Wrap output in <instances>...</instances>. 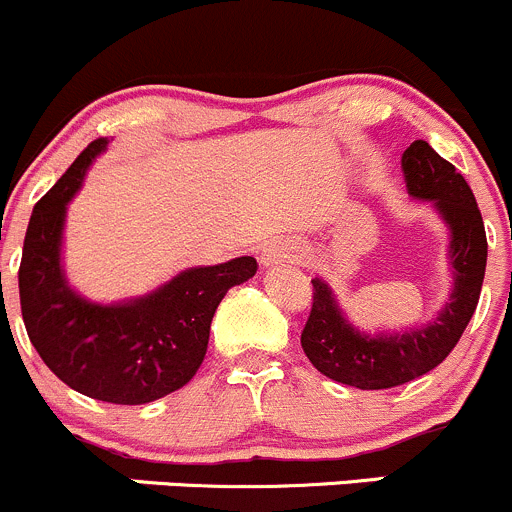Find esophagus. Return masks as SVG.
<instances>
[{
    "instance_id": "obj_1",
    "label": "esophagus",
    "mask_w": 512,
    "mask_h": 512,
    "mask_svg": "<svg viewBox=\"0 0 512 512\" xmlns=\"http://www.w3.org/2000/svg\"><path fill=\"white\" fill-rule=\"evenodd\" d=\"M299 257H302V247L292 237H275L260 252V262L265 267L280 265V262H297Z\"/></svg>"
}]
</instances>
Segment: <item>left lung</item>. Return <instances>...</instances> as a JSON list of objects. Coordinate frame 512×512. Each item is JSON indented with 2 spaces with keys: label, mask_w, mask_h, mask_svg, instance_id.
Listing matches in <instances>:
<instances>
[{
  "label": "left lung",
  "mask_w": 512,
  "mask_h": 512,
  "mask_svg": "<svg viewBox=\"0 0 512 512\" xmlns=\"http://www.w3.org/2000/svg\"><path fill=\"white\" fill-rule=\"evenodd\" d=\"M401 170L411 198L431 203L448 227L453 285L441 312L426 324L399 332H361L342 312L332 287L322 277H314L312 312L302 332V349L314 369L364 391L414 381L451 354L478 307L488 260L483 218L466 178L426 141H414L406 148Z\"/></svg>",
  "instance_id": "left-lung-1"
}]
</instances>
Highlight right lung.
<instances>
[{"label": "right lung", "instance_id": "right-lung-1", "mask_svg": "<svg viewBox=\"0 0 512 512\" xmlns=\"http://www.w3.org/2000/svg\"><path fill=\"white\" fill-rule=\"evenodd\" d=\"M98 138L34 205L19 267V299L29 339L44 364L79 394L108 404H151L188 384L208 352L210 322L227 289L257 272L255 257L188 267L141 297L101 304L69 285L64 272L66 210Z\"/></svg>", "mask_w": 512, "mask_h": 512}]
</instances>
